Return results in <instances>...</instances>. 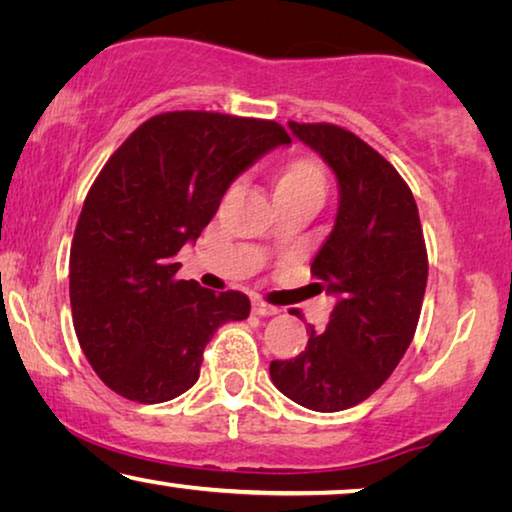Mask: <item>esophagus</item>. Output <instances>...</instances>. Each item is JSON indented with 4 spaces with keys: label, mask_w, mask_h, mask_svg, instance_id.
I'll use <instances>...</instances> for the list:
<instances>
[{
    "label": "esophagus",
    "mask_w": 512,
    "mask_h": 512,
    "mask_svg": "<svg viewBox=\"0 0 512 512\" xmlns=\"http://www.w3.org/2000/svg\"><path fill=\"white\" fill-rule=\"evenodd\" d=\"M253 312L259 317H271V315H276L278 310L273 308V305H266L264 301H253Z\"/></svg>",
    "instance_id": "34e87169"
}]
</instances>
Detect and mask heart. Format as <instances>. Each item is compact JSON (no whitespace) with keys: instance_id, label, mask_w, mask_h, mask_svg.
Masks as SVG:
<instances>
[{"instance_id":"b5f03b06","label":"heart","mask_w":512,"mask_h":512,"mask_svg":"<svg viewBox=\"0 0 512 512\" xmlns=\"http://www.w3.org/2000/svg\"><path fill=\"white\" fill-rule=\"evenodd\" d=\"M324 183V170L317 160L305 156L289 158L280 165L276 174V197L303 193L324 195Z\"/></svg>"}]
</instances>
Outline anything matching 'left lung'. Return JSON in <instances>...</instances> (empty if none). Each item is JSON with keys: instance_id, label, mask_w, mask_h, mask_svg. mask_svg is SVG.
<instances>
[{"instance_id": "obj_1", "label": "left lung", "mask_w": 512, "mask_h": 512, "mask_svg": "<svg viewBox=\"0 0 512 512\" xmlns=\"http://www.w3.org/2000/svg\"><path fill=\"white\" fill-rule=\"evenodd\" d=\"M289 131L338 179L333 230L310 266L335 308L299 356L269 372L289 400L329 414L368 400L398 368L421 317L427 250L414 195L384 156L333 124L289 121Z\"/></svg>"}]
</instances>
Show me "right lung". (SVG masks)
<instances>
[{
	"label": "right lung",
	"instance_id": "right-lung-1",
	"mask_svg": "<svg viewBox=\"0 0 512 512\" xmlns=\"http://www.w3.org/2000/svg\"><path fill=\"white\" fill-rule=\"evenodd\" d=\"M292 144L276 121L165 112L114 151L87 193L71 246L73 326L98 377L121 398L174 400L200 377L218 326L250 315L241 292L179 280L232 181L266 151Z\"/></svg>",
	"mask_w": 512,
	"mask_h": 512
}]
</instances>
